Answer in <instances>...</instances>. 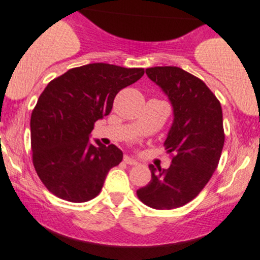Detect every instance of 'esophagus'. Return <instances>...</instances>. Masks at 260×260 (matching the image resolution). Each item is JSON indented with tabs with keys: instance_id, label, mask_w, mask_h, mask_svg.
<instances>
[{
	"instance_id": "esophagus-1",
	"label": "esophagus",
	"mask_w": 260,
	"mask_h": 260,
	"mask_svg": "<svg viewBox=\"0 0 260 260\" xmlns=\"http://www.w3.org/2000/svg\"><path fill=\"white\" fill-rule=\"evenodd\" d=\"M123 160H124V163H127V165H129V166H136L137 163H139L137 160H136V159L131 158V156H128V155H124Z\"/></svg>"
}]
</instances>
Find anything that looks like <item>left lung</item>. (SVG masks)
Returning <instances> with one entry per match:
<instances>
[{
	"label": "left lung",
	"mask_w": 260,
	"mask_h": 260,
	"mask_svg": "<svg viewBox=\"0 0 260 260\" xmlns=\"http://www.w3.org/2000/svg\"><path fill=\"white\" fill-rule=\"evenodd\" d=\"M146 75L174 107L165 141L172 160L167 170L149 166L151 180L137 197L151 209H177L197 197L219 165L225 140L221 105L201 79L180 67H151Z\"/></svg>",
	"instance_id": "1"
}]
</instances>
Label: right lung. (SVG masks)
<instances>
[{
    "instance_id": "1",
    "label": "right lung",
    "mask_w": 260,
    "mask_h": 260,
    "mask_svg": "<svg viewBox=\"0 0 260 260\" xmlns=\"http://www.w3.org/2000/svg\"><path fill=\"white\" fill-rule=\"evenodd\" d=\"M144 72L90 63L48 84L32 111L31 147L35 170L50 193L75 203L100 194L123 153L115 145L92 144L89 135L95 121L110 114L115 95Z\"/></svg>"
}]
</instances>
